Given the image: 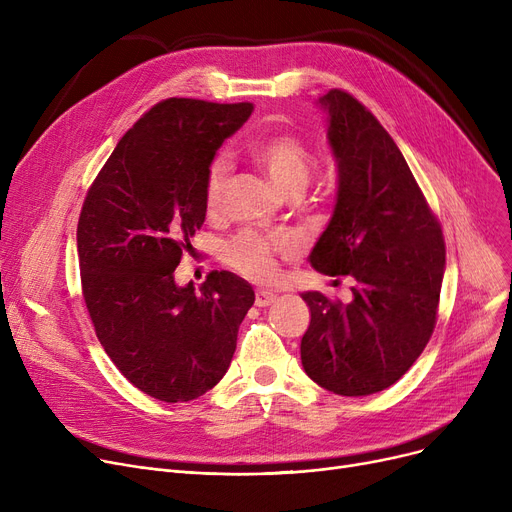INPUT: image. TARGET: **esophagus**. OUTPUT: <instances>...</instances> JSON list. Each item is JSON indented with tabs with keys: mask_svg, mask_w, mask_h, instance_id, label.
<instances>
[{
	"mask_svg": "<svg viewBox=\"0 0 512 512\" xmlns=\"http://www.w3.org/2000/svg\"><path fill=\"white\" fill-rule=\"evenodd\" d=\"M276 294L274 292H270V290H257L255 292V305L257 307H270V305H274L276 303Z\"/></svg>",
	"mask_w": 512,
	"mask_h": 512,
	"instance_id": "obj_1",
	"label": "esophagus"
}]
</instances>
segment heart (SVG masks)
I'll return each instance as SVG.
<instances>
[{
  "mask_svg": "<svg viewBox=\"0 0 512 512\" xmlns=\"http://www.w3.org/2000/svg\"><path fill=\"white\" fill-rule=\"evenodd\" d=\"M249 153L255 164L267 174L286 197H299L313 172V155L309 147L292 132L267 134L251 143ZM228 191V164L215 159L207 170L205 207L218 213ZM284 242L267 238L255 230H242L226 242L224 259L242 276L257 282H267L276 276V255Z\"/></svg>",
  "mask_w": 512,
  "mask_h": 512,
  "instance_id": "obj_1",
  "label": "heart"
}]
</instances>
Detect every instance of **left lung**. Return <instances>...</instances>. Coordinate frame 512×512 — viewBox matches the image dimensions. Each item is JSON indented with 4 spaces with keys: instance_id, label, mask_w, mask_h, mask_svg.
Returning a JSON list of instances; mask_svg holds the SVG:
<instances>
[{
    "instance_id": "1",
    "label": "left lung",
    "mask_w": 512,
    "mask_h": 512,
    "mask_svg": "<svg viewBox=\"0 0 512 512\" xmlns=\"http://www.w3.org/2000/svg\"><path fill=\"white\" fill-rule=\"evenodd\" d=\"M328 141L338 164L334 215L309 255L326 276L355 278L353 301L303 292L311 321L301 340L309 378L340 396L398 382L436 328L446 247L405 157L351 93L332 89Z\"/></svg>"
}]
</instances>
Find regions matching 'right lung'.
Returning a JSON list of instances; mask_svg holds the SVG:
<instances>
[{"instance_id": "add662e5", "label": "right lung", "mask_w": 512, "mask_h": 512, "mask_svg": "<svg viewBox=\"0 0 512 512\" xmlns=\"http://www.w3.org/2000/svg\"><path fill=\"white\" fill-rule=\"evenodd\" d=\"M251 112L253 103L159 101L120 139L80 211V282L95 334L124 378L157 400L186 402L218 384L255 303L232 272H211L199 292L174 280L205 222L215 151Z\"/></svg>"}]
</instances>
